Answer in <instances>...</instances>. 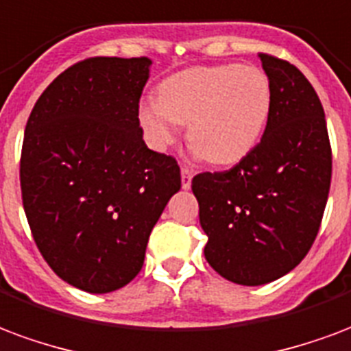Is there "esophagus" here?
<instances>
[{
    "mask_svg": "<svg viewBox=\"0 0 351 351\" xmlns=\"http://www.w3.org/2000/svg\"><path fill=\"white\" fill-rule=\"evenodd\" d=\"M180 175H182V188L189 189L191 188V178H193V171L188 167L180 169Z\"/></svg>",
    "mask_w": 351,
    "mask_h": 351,
    "instance_id": "1",
    "label": "esophagus"
}]
</instances>
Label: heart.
Masks as SVG:
<instances>
[{"instance_id": "heart-1", "label": "heart", "mask_w": 351, "mask_h": 351, "mask_svg": "<svg viewBox=\"0 0 351 351\" xmlns=\"http://www.w3.org/2000/svg\"><path fill=\"white\" fill-rule=\"evenodd\" d=\"M271 104V82L255 64L195 66L163 80L158 102H143L137 119L154 149H167L180 124H188L197 154L214 165H234L258 145Z\"/></svg>"}]
</instances>
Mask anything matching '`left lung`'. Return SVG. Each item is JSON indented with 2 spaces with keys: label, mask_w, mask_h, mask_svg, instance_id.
Returning a JSON list of instances; mask_svg holds the SVG:
<instances>
[{
  "label": "left lung",
  "mask_w": 351,
  "mask_h": 351,
  "mask_svg": "<svg viewBox=\"0 0 351 351\" xmlns=\"http://www.w3.org/2000/svg\"><path fill=\"white\" fill-rule=\"evenodd\" d=\"M258 59L274 90L261 143L232 169L191 180L208 236L204 256L243 287L275 281L305 258L331 186V147L316 90L288 61Z\"/></svg>",
  "instance_id": "left-lung-1"
}]
</instances>
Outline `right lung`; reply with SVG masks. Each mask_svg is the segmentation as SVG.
Instances as JSON below:
<instances>
[{"instance_id": "right-lung-1", "label": "right lung", "mask_w": 351, "mask_h": 351, "mask_svg": "<svg viewBox=\"0 0 351 351\" xmlns=\"http://www.w3.org/2000/svg\"><path fill=\"white\" fill-rule=\"evenodd\" d=\"M149 57H90L59 74L31 111L20 186L44 261L63 281L108 294L143 268L149 236L180 189L173 156L143 141Z\"/></svg>"}]
</instances>
